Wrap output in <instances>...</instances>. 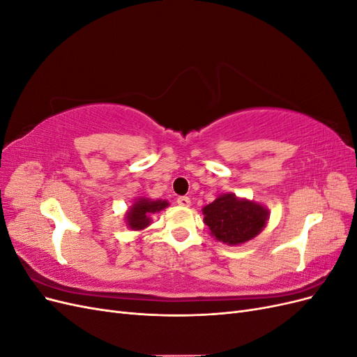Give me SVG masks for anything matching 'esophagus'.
<instances>
[{
    "instance_id": "34e87169",
    "label": "esophagus",
    "mask_w": 357,
    "mask_h": 357,
    "mask_svg": "<svg viewBox=\"0 0 357 357\" xmlns=\"http://www.w3.org/2000/svg\"><path fill=\"white\" fill-rule=\"evenodd\" d=\"M177 204L181 205V207H189L190 205V198L189 197H178Z\"/></svg>"
}]
</instances>
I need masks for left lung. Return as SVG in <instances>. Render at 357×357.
I'll use <instances>...</instances> for the list:
<instances>
[{"label":"left lung","mask_w":357,"mask_h":357,"mask_svg":"<svg viewBox=\"0 0 357 357\" xmlns=\"http://www.w3.org/2000/svg\"><path fill=\"white\" fill-rule=\"evenodd\" d=\"M204 223L211 236L228 245H238L253 240L262 232L269 219V211L262 204L236 198L225 193L202 208Z\"/></svg>","instance_id":"1"}]
</instances>
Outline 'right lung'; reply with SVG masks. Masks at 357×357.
Masks as SVG:
<instances>
[{
	"label": "right lung",
	"mask_w": 357,
	"mask_h": 357,
	"mask_svg": "<svg viewBox=\"0 0 357 357\" xmlns=\"http://www.w3.org/2000/svg\"><path fill=\"white\" fill-rule=\"evenodd\" d=\"M168 201H162V199H156L152 201L149 198H138L132 205L131 208L128 210V213L125 214L126 218V225L131 228L132 231H142L146 229L147 226L152 223V219L150 215L159 213L160 210H164L168 207Z\"/></svg>",
	"instance_id": "add662e5"
}]
</instances>
